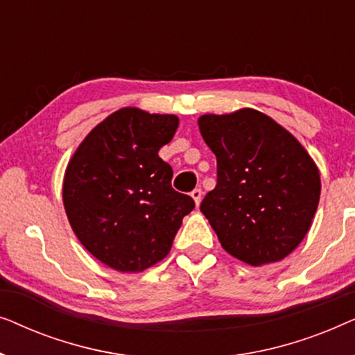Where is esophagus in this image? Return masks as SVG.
I'll list each match as a JSON object with an SVG mask.
<instances>
[{
  "instance_id": "obj_1",
  "label": "esophagus",
  "mask_w": 355,
  "mask_h": 355,
  "mask_svg": "<svg viewBox=\"0 0 355 355\" xmlns=\"http://www.w3.org/2000/svg\"><path fill=\"white\" fill-rule=\"evenodd\" d=\"M191 196H192V198L193 200H196V205L198 207L200 205V202H202V189H193V191L191 192Z\"/></svg>"
}]
</instances>
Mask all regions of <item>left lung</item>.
<instances>
[{
  "label": "left lung",
  "instance_id": "1",
  "mask_svg": "<svg viewBox=\"0 0 355 355\" xmlns=\"http://www.w3.org/2000/svg\"><path fill=\"white\" fill-rule=\"evenodd\" d=\"M216 157V186L200 203L223 249L259 266L300 244L320 200L318 169L288 130L255 110L198 119Z\"/></svg>",
  "mask_w": 355,
  "mask_h": 355
}]
</instances>
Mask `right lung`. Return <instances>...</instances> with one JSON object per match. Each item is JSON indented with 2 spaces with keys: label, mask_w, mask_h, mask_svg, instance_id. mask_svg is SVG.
I'll return each mask as SVG.
<instances>
[{
  "label": "right lung",
  "mask_w": 355,
  "mask_h": 355,
  "mask_svg": "<svg viewBox=\"0 0 355 355\" xmlns=\"http://www.w3.org/2000/svg\"><path fill=\"white\" fill-rule=\"evenodd\" d=\"M173 114L123 108L87 135L67 164L62 200L82 245L119 271H142L169 254L196 207L174 191L158 157L176 132Z\"/></svg>",
  "instance_id": "1"
}]
</instances>
